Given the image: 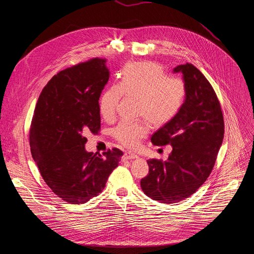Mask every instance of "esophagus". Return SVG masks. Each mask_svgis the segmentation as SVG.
<instances>
[{
  "label": "esophagus",
  "instance_id": "esophagus-1",
  "mask_svg": "<svg viewBox=\"0 0 254 254\" xmlns=\"http://www.w3.org/2000/svg\"><path fill=\"white\" fill-rule=\"evenodd\" d=\"M125 158L127 160H134V159H138V156L135 154H132V153H126Z\"/></svg>",
  "mask_w": 254,
  "mask_h": 254
}]
</instances>
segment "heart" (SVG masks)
<instances>
[{
	"label": "heart",
	"instance_id": "obj_1",
	"mask_svg": "<svg viewBox=\"0 0 254 254\" xmlns=\"http://www.w3.org/2000/svg\"><path fill=\"white\" fill-rule=\"evenodd\" d=\"M123 94L139 98V115L152 125L161 127L181 110L186 97V85L179 77L165 76L164 69L157 63H130L124 69L119 84L107 88L100 98L99 111L105 121L115 119ZM149 130L147 121H124L114 129V135L124 146L134 148Z\"/></svg>",
	"mask_w": 254,
	"mask_h": 254
}]
</instances>
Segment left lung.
<instances>
[{
    "instance_id": "1",
    "label": "left lung",
    "mask_w": 254,
    "mask_h": 254,
    "mask_svg": "<svg viewBox=\"0 0 254 254\" xmlns=\"http://www.w3.org/2000/svg\"><path fill=\"white\" fill-rule=\"evenodd\" d=\"M182 73L186 97L176 117L152 135L155 146L171 144L166 162L149 160V174L140 181L143 193L164 204L194 194L209 177L224 136L220 103L206 77L194 65L173 69Z\"/></svg>"
}]
</instances>
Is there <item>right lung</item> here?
<instances>
[{
    "label": "right lung",
    "instance_id": "obj_1",
    "mask_svg": "<svg viewBox=\"0 0 254 254\" xmlns=\"http://www.w3.org/2000/svg\"><path fill=\"white\" fill-rule=\"evenodd\" d=\"M110 78L105 60L94 58L54 75L42 90L32 119L30 147L48 187L70 204L97 196L122 160L87 152L85 134L100 128L99 97Z\"/></svg>",
    "mask_w": 254,
    "mask_h": 254
}]
</instances>
